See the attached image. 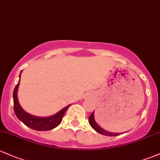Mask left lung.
<instances>
[{
	"instance_id": "left-lung-1",
	"label": "left lung",
	"mask_w": 160,
	"mask_h": 160,
	"mask_svg": "<svg viewBox=\"0 0 160 160\" xmlns=\"http://www.w3.org/2000/svg\"><path fill=\"white\" fill-rule=\"evenodd\" d=\"M94 111H93V113L90 115V117L88 118V121H89V123H90L91 127H92V128H93L95 131H97L98 133H101V134H102V135L111 136V137H114V136H118L120 134L119 133H111V132L107 131V130H104L103 128H101L99 125H98V123H96L95 120H94Z\"/></svg>"
}]
</instances>
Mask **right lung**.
Masks as SVG:
<instances>
[{"mask_svg":"<svg viewBox=\"0 0 160 160\" xmlns=\"http://www.w3.org/2000/svg\"><path fill=\"white\" fill-rule=\"evenodd\" d=\"M22 72V71H21ZM21 72L20 74V78ZM20 85V80H19L18 85L15 87L13 93V109L16 116L20 121L27 126L28 128L32 129V130H38V131H46V130H52V129L59 126V123L62 121V118L64 117L65 113L67 111L70 105L66 106L64 108L56 113V114L52 115L49 117H37L32 115L29 113L26 112L24 110L21 108L20 103L18 101V90Z\"/></svg>","mask_w":160,"mask_h":160,"instance_id":"1","label":"right lung"}]
</instances>
